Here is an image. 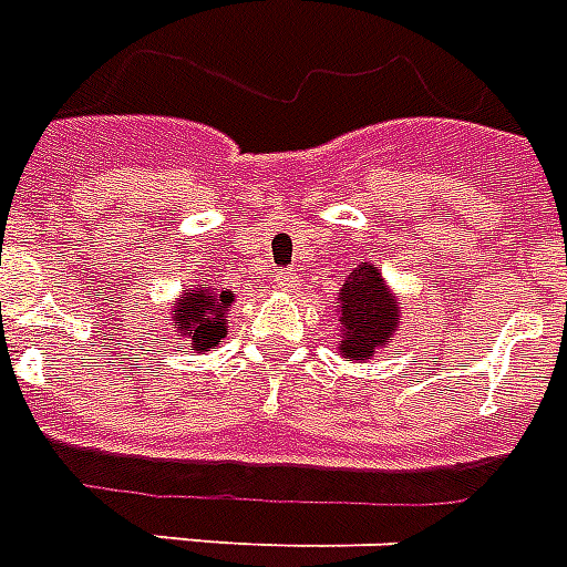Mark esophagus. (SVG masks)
I'll list each match as a JSON object with an SVG mask.
<instances>
[{
  "label": "esophagus",
  "instance_id": "1",
  "mask_svg": "<svg viewBox=\"0 0 567 567\" xmlns=\"http://www.w3.org/2000/svg\"><path fill=\"white\" fill-rule=\"evenodd\" d=\"M276 285L285 288V291H293V288L300 285V276L293 274V270H279V274H276Z\"/></svg>",
  "mask_w": 567,
  "mask_h": 567
}]
</instances>
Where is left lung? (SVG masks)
I'll use <instances>...</instances> for the list:
<instances>
[{
	"mask_svg": "<svg viewBox=\"0 0 567 567\" xmlns=\"http://www.w3.org/2000/svg\"><path fill=\"white\" fill-rule=\"evenodd\" d=\"M341 353L350 362L371 359L382 344H391L396 329V302L391 300L382 276L368 261L344 279L341 297Z\"/></svg>",
	"mask_w": 567,
	"mask_h": 567,
	"instance_id": "1",
	"label": "left lung"
}]
</instances>
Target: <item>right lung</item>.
Instances as JSON below:
<instances>
[{
  "mask_svg": "<svg viewBox=\"0 0 567 567\" xmlns=\"http://www.w3.org/2000/svg\"><path fill=\"white\" fill-rule=\"evenodd\" d=\"M235 302L231 291H217V288H199L194 293H185L179 302H173L176 309V323L182 336L188 338L194 350H212L226 338V311Z\"/></svg>",
  "mask_w": 567,
  "mask_h": 567,
  "instance_id": "right-lung-1",
  "label": "right lung"
}]
</instances>
